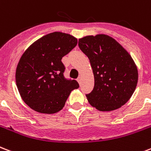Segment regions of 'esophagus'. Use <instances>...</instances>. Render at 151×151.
<instances>
[{"label":"esophagus","mask_w":151,"mask_h":151,"mask_svg":"<svg viewBox=\"0 0 151 151\" xmlns=\"http://www.w3.org/2000/svg\"><path fill=\"white\" fill-rule=\"evenodd\" d=\"M78 83L81 85V77H79V78H78Z\"/></svg>","instance_id":"1"}]
</instances>
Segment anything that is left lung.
Masks as SVG:
<instances>
[{
	"mask_svg": "<svg viewBox=\"0 0 151 151\" xmlns=\"http://www.w3.org/2000/svg\"><path fill=\"white\" fill-rule=\"evenodd\" d=\"M78 46L88 58L94 88L86 95L88 103L101 111L119 109L129 101L138 83L133 58L116 40L98 34L79 39Z\"/></svg>",
	"mask_w": 151,
	"mask_h": 151,
	"instance_id": "obj_1",
	"label": "left lung"
}]
</instances>
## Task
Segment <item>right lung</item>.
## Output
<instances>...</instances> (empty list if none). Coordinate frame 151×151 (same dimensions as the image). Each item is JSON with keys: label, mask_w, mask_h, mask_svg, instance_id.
Listing matches in <instances>:
<instances>
[{"label": "right lung", "mask_w": 151, "mask_h": 151, "mask_svg": "<svg viewBox=\"0 0 151 151\" xmlns=\"http://www.w3.org/2000/svg\"><path fill=\"white\" fill-rule=\"evenodd\" d=\"M78 40L55 32L35 41L22 55L16 70V83L25 104L34 111L54 114L63 109L71 91L79 87L66 80L63 56L76 47Z\"/></svg>", "instance_id": "right-lung-1"}]
</instances>
